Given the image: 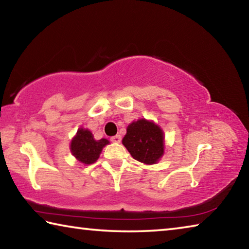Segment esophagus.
Returning <instances> with one entry per match:
<instances>
[{
  "label": "esophagus",
  "mask_w": 249,
  "mask_h": 249,
  "mask_svg": "<svg viewBox=\"0 0 249 249\" xmlns=\"http://www.w3.org/2000/svg\"><path fill=\"white\" fill-rule=\"evenodd\" d=\"M121 141H122V136L121 135H115V136H112L111 137V142H121Z\"/></svg>",
  "instance_id": "34e87169"
}]
</instances>
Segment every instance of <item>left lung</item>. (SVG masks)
Segmentation results:
<instances>
[{
	"mask_svg": "<svg viewBox=\"0 0 249 249\" xmlns=\"http://www.w3.org/2000/svg\"><path fill=\"white\" fill-rule=\"evenodd\" d=\"M123 145L134 159L145 165L157 163L165 153V134L153 121L140 119L126 128Z\"/></svg>",
	"mask_w": 249,
	"mask_h": 249,
	"instance_id": "1",
	"label": "left lung"
}]
</instances>
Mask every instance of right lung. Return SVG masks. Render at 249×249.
Masks as SVG:
<instances>
[{
	"instance_id": "right-lung-1",
	"label": "right lung",
	"mask_w": 249,
	"mask_h": 249,
	"mask_svg": "<svg viewBox=\"0 0 249 249\" xmlns=\"http://www.w3.org/2000/svg\"><path fill=\"white\" fill-rule=\"evenodd\" d=\"M108 144L109 142L105 138L96 141L91 130L80 127L71 140L70 151L79 162L84 166H89L99 159L102 149Z\"/></svg>"
}]
</instances>
